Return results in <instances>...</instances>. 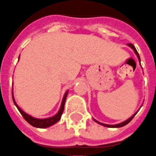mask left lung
Here are the masks:
<instances>
[{"mask_svg": "<svg viewBox=\"0 0 156 156\" xmlns=\"http://www.w3.org/2000/svg\"><path fill=\"white\" fill-rule=\"evenodd\" d=\"M128 46H129V47H131L132 49L134 50V52H135V54L137 55V56H138V58H139V60H140V57H139V53H138V51H137L136 48H135V47H134V45L131 44V43H128ZM135 114H136V113H135ZM135 114H134V115L132 116L131 118H129V119H127V120L125 121V122H122V123H119V124H117V125H107V124H103V123H100V122H98V121H96V120H95V122H97L99 123V124H101V125L104 126H106V127H110V128H118V127H122V126H124L127 125L128 123H129V122H130V121L132 120V119H133V118H134V116H135Z\"/></svg>", "mask_w": 156, "mask_h": 156, "instance_id": "obj_1", "label": "left lung"}]
</instances>
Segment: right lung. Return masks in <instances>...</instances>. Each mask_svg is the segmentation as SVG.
<instances>
[{"instance_id": "right-lung-1", "label": "right lung", "mask_w": 156, "mask_h": 156, "mask_svg": "<svg viewBox=\"0 0 156 156\" xmlns=\"http://www.w3.org/2000/svg\"><path fill=\"white\" fill-rule=\"evenodd\" d=\"M67 94H68V92L65 93V95L63 97V101H62V104H61V107L60 109H59V111L58 112L56 115L53 116L51 118H45V119H37V118H32L31 116L28 115L27 113H25L24 111H22V109H20L18 105L16 104V102H15L14 99H13V103L14 105L17 106V109L19 110V112L21 113V114L22 115V117L24 118V119L27 121V122L29 124H30L31 126H33L34 127H38V128H47L48 126H51L54 125L55 123H56L57 122L60 120L61 115H62V113L63 112V109H64V104H65V101H66V98H67Z\"/></svg>"}]
</instances>
